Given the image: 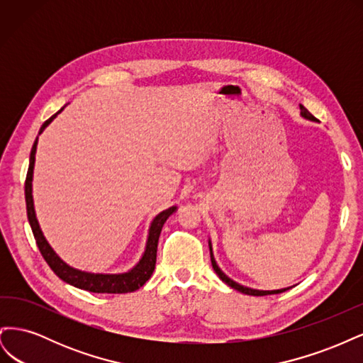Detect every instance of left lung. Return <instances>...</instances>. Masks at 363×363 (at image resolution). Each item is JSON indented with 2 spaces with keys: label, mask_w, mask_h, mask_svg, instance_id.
Returning a JSON list of instances; mask_svg holds the SVG:
<instances>
[{
  "label": "left lung",
  "mask_w": 363,
  "mask_h": 363,
  "mask_svg": "<svg viewBox=\"0 0 363 363\" xmlns=\"http://www.w3.org/2000/svg\"><path fill=\"white\" fill-rule=\"evenodd\" d=\"M300 111H301V116H303V118L309 119V121H318L309 111H307V108H306L303 104H300ZM208 250H211V260H212V267H213L215 272L218 274L219 279H221L225 284H228L230 288H233V289H236V291H239V292H242V294H247V295H256V296H260V295H271V294H281V292L289 289V288H284V289H277V291H259V289H251V288L242 286V284H239V283L233 281L230 277H227L225 274L221 271V268H219V267L216 265V260H215V257H213V251H212L211 240H208Z\"/></svg>",
  "instance_id": "left-lung-1"
}]
</instances>
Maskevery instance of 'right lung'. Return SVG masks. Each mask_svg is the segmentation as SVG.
<instances>
[{
	"label": "right lung",
	"mask_w": 363,
	"mask_h": 363,
	"mask_svg": "<svg viewBox=\"0 0 363 363\" xmlns=\"http://www.w3.org/2000/svg\"><path fill=\"white\" fill-rule=\"evenodd\" d=\"M65 107H62L57 113H54L50 119H47L45 123L42 124L39 135L43 130L48 127L51 121L56 118ZM36 147H38V138L33 144L31 152H30V164H28V172H27V179H26V203H27V216H28V223L33 230V235H35L36 244L39 247L40 255L45 259V262L50 265V268L54 271V274L63 281H67L72 286L84 289L89 292L95 294H125V292H135L136 289L142 288L145 284V281L151 277L152 271H155L156 267V256H157V244H159V236L162 232L163 224L167 223V219L177 211V207L172 206L167 211L160 212L150 225L148 230V239H147V245L145 251L142 255L140 260L136 263V265L131 268L127 272L123 274H94V272H86L75 269L69 267L68 263H65L54 251L50 244L47 242L45 236H43L42 230L39 227L36 212H35V204H33V169H35V156H36Z\"/></svg>",
	"instance_id": "add662e5"
}]
</instances>
